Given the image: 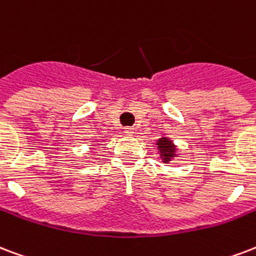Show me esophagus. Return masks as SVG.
<instances>
[{
  "label": "esophagus",
  "instance_id": "obj_1",
  "mask_svg": "<svg viewBox=\"0 0 256 256\" xmlns=\"http://www.w3.org/2000/svg\"><path fill=\"white\" fill-rule=\"evenodd\" d=\"M124 132L126 134V136H132V132H134V128H124Z\"/></svg>",
  "mask_w": 256,
  "mask_h": 256
}]
</instances>
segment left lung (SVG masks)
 <instances>
[{"mask_svg":"<svg viewBox=\"0 0 256 256\" xmlns=\"http://www.w3.org/2000/svg\"><path fill=\"white\" fill-rule=\"evenodd\" d=\"M158 149L160 152H161V154H162L164 162H168V161H170V158L173 157L176 148L169 140H166V138H161L158 141Z\"/></svg>","mask_w":256,"mask_h":256,"instance_id":"obj_1","label":"left lung"}]
</instances>
